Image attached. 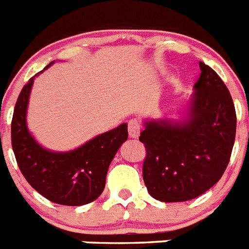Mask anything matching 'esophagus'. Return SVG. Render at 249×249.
<instances>
[{"label":"esophagus","instance_id":"obj_1","mask_svg":"<svg viewBox=\"0 0 249 249\" xmlns=\"http://www.w3.org/2000/svg\"><path fill=\"white\" fill-rule=\"evenodd\" d=\"M142 125L141 123L137 120V119H131L128 123V131H129V137L135 139V138L139 137V133H141Z\"/></svg>","mask_w":249,"mask_h":249}]
</instances>
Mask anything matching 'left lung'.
<instances>
[{"instance_id":"left-lung-1","label":"left lung","mask_w":249,"mask_h":249,"mask_svg":"<svg viewBox=\"0 0 249 249\" xmlns=\"http://www.w3.org/2000/svg\"><path fill=\"white\" fill-rule=\"evenodd\" d=\"M187 118L148 120L139 141L145 145L143 179L152 197L187 201L221 178L234 145L237 115L229 89L200 62Z\"/></svg>"}]
</instances>
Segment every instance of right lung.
<instances>
[{"label": "right lung", "mask_w": 249, "mask_h": 249, "mask_svg": "<svg viewBox=\"0 0 249 249\" xmlns=\"http://www.w3.org/2000/svg\"><path fill=\"white\" fill-rule=\"evenodd\" d=\"M50 66L52 63L45 70ZM34 78L22 87L12 116L11 142L18 168L31 187L52 202L86 205L97 199L105 189L108 166L121 144L128 139V125H119L71 152L45 149L26 126V110Z\"/></svg>", "instance_id": "1"}]
</instances>
